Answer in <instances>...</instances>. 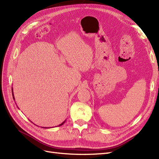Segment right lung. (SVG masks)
I'll use <instances>...</instances> for the list:
<instances>
[{"mask_svg": "<svg viewBox=\"0 0 159 159\" xmlns=\"http://www.w3.org/2000/svg\"><path fill=\"white\" fill-rule=\"evenodd\" d=\"M12 96H13V98L15 100V98H14V93H13V89H12ZM66 122V120H64V121L62 123V124H61L60 125H58V126H61V125H63L64 124V122ZM43 128H46V127H43Z\"/></svg>", "mask_w": 159, "mask_h": 159, "instance_id": "add662e5", "label": "right lung"}]
</instances>
